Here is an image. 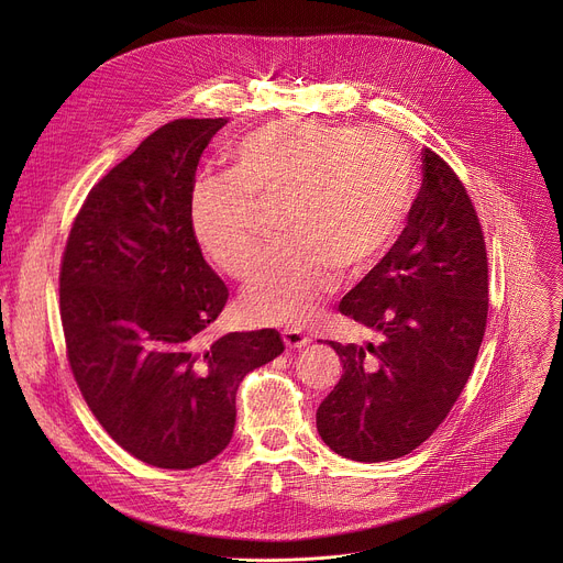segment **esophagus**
I'll use <instances>...</instances> for the list:
<instances>
[{"label": "esophagus", "instance_id": "34e87169", "mask_svg": "<svg viewBox=\"0 0 563 563\" xmlns=\"http://www.w3.org/2000/svg\"><path fill=\"white\" fill-rule=\"evenodd\" d=\"M283 343L289 347V350H302L311 343V339L307 334H302L300 330H285L283 332Z\"/></svg>", "mask_w": 563, "mask_h": 563}]
</instances>
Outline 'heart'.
I'll use <instances>...</instances> for the list:
<instances>
[{
    "mask_svg": "<svg viewBox=\"0 0 563 563\" xmlns=\"http://www.w3.org/2000/svg\"><path fill=\"white\" fill-rule=\"evenodd\" d=\"M410 189L408 151L389 131L291 115L240 137L231 176L194 183L189 220L202 252L245 278L263 247L254 200H283L287 245L263 261L240 307L256 323L305 325L334 287V272L358 276L387 252Z\"/></svg>",
    "mask_w": 563,
    "mask_h": 563,
    "instance_id": "b5f03b06",
    "label": "heart"
}]
</instances>
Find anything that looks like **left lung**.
Here are the masks:
<instances>
[{
	"label": "left lung",
	"instance_id": "1",
	"mask_svg": "<svg viewBox=\"0 0 563 563\" xmlns=\"http://www.w3.org/2000/svg\"><path fill=\"white\" fill-rule=\"evenodd\" d=\"M408 224L339 309L380 336L341 345L343 374L316 412L336 454L376 463L410 454L463 391L488 320V256L472 200L441 155L423 148Z\"/></svg>",
	"mask_w": 563,
	"mask_h": 563
}]
</instances>
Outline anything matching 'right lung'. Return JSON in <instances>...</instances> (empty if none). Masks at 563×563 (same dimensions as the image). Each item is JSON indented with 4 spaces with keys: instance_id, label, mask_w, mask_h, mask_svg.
<instances>
[{
    "instance_id": "add662e5",
    "label": "right lung",
    "mask_w": 563,
    "mask_h": 563,
    "mask_svg": "<svg viewBox=\"0 0 563 563\" xmlns=\"http://www.w3.org/2000/svg\"><path fill=\"white\" fill-rule=\"evenodd\" d=\"M227 118L174 120L87 196L66 240L59 311L87 406L135 459L167 470L218 456L235 391L283 350L276 330L205 345L229 289L202 258L189 220L200 155Z\"/></svg>"
}]
</instances>
